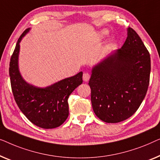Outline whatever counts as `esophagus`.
Here are the masks:
<instances>
[{"label":"esophagus","instance_id":"34e87169","mask_svg":"<svg viewBox=\"0 0 160 160\" xmlns=\"http://www.w3.org/2000/svg\"><path fill=\"white\" fill-rule=\"evenodd\" d=\"M90 78H91V75H90V74L87 73V72H85L82 75V78H83V80L85 81V82H87V81H88Z\"/></svg>","mask_w":160,"mask_h":160}]
</instances>
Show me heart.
I'll return each instance as SVG.
<instances>
[{
    "instance_id": "obj_1",
    "label": "heart",
    "mask_w": 160,
    "mask_h": 160,
    "mask_svg": "<svg viewBox=\"0 0 160 160\" xmlns=\"http://www.w3.org/2000/svg\"><path fill=\"white\" fill-rule=\"evenodd\" d=\"M107 31H103V35H104V34H107Z\"/></svg>"
}]
</instances>
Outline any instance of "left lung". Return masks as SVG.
Returning <instances> with one entry per match:
<instances>
[{
	"mask_svg": "<svg viewBox=\"0 0 160 160\" xmlns=\"http://www.w3.org/2000/svg\"><path fill=\"white\" fill-rule=\"evenodd\" d=\"M150 72L149 52L136 31L128 28L122 48L92 69L88 85L96 115L108 123L131 117L145 98Z\"/></svg>",
	"mask_w": 160,
	"mask_h": 160,
	"instance_id": "left-lung-1",
	"label": "left lung"
}]
</instances>
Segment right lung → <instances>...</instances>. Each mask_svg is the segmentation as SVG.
<instances>
[{"label": "right lung", "mask_w": 160, "mask_h": 160, "mask_svg": "<svg viewBox=\"0 0 160 160\" xmlns=\"http://www.w3.org/2000/svg\"><path fill=\"white\" fill-rule=\"evenodd\" d=\"M24 31L11 57L9 76L13 97L19 109L33 124L44 129L57 128L69 116L68 98L82 82V72L46 88H37L25 82L18 67L19 42L29 32Z\"/></svg>", "instance_id": "right-lung-1"}]
</instances>
